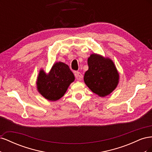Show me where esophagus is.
<instances>
[{
  "instance_id": "esophagus-1",
  "label": "esophagus",
  "mask_w": 152,
  "mask_h": 152,
  "mask_svg": "<svg viewBox=\"0 0 152 152\" xmlns=\"http://www.w3.org/2000/svg\"><path fill=\"white\" fill-rule=\"evenodd\" d=\"M75 76L77 80H81L82 78H83V75H82V73L79 72H75Z\"/></svg>"
}]
</instances>
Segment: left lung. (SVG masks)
I'll list each match as a JSON object with an SVG mask.
<instances>
[{
    "label": "left lung",
    "instance_id": "left-lung-1",
    "mask_svg": "<svg viewBox=\"0 0 152 152\" xmlns=\"http://www.w3.org/2000/svg\"><path fill=\"white\" fill-rule=\"evenodd\" d=\"M89 69L84 74L86 86L100 97H105L115 89L119 73L113 61L98 54H91L87 59Z\"/></svg>",
    "mask_w": 152,
    "mask_h": 152
}]
</instances>
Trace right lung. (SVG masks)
Masks as SVG:
<instances>
[{
	"label": "right lung",
	"instance_id": "1",
	"mask_svg": "<svg viewBox=\"0 0 152 152\" xmlns=\"http://www.w3.org/2000/svg\"><path fill=\"white\" fill-rule=\"evenodd\" d=\"M74 80L75 76L66 64L56 62L48 73L40 69L36 81L37 89L44 98L54 102L63 97Z\"/></svg>",
	"mask_w": 152,
	"mask_h": 152
}]
</instances>
